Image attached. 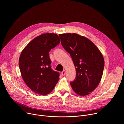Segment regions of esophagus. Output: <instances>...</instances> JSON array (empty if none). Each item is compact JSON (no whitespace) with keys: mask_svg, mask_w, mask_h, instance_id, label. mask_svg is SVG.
<instances>
[{"mask_svg":"<svg viewBox=\"0 0 124 124\" xmlns=\"http://www.w3.org/2000/svg\"><path fill=\"white\" fill-rule=\"evenodd\" d=\"M62 76H65V74H66V72H65V70H63V71L62 72Z\"/></svg>","mask_w":124,"mask_h":124,"instance_id":"34e87169","label":"esophagus"}]
</instances>
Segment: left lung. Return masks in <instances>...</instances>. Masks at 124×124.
Here are the masks:
<instances>
[{"label": "left lung", "instance_id": "obj_1", "mask_svg": "<svg viewBox=\"0 0 124 124\" xmlns=\"http://www.w3.org/2000/svg\"><path fill=\"white\" fill-rule=\"evenodd\" d=\"M61 45L70 54L76 70V77L70 82L80 96L89 95L98 86L104 62L98 47L87 38L76 33L59 34Z\"/></svg>", "mask_w": 124, "mask_h": 124}]
</instances>
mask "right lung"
I'll return each instance as SVG.
<instances>
[{"mask_svg":"<svg viewBox=\"0 0 124 124\" xmlns=\"http://www.w3.org/2000/svg\"><path fill=\"white\" fill-rule=\"evenodd\" d=\"M60 42L57 34L45 33L33 39L22 52L19 62L22 77L34 92L46 95L57 84L60 74L51 69L49 52Z\"/></svg>","mask_w":124,"mask_h":124,"instance_id":"right-lung-1","label":"right lung"}]
</instances>
